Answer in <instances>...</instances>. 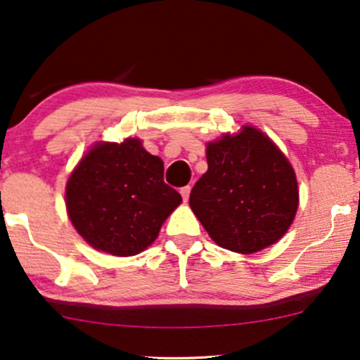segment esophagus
Here are the masks:
<instances>
[{"instance_id":"esophagus-1","label":"esophagus","mask_w":360,"mask_h":360,"mask_svg":"<svg viewBox=\"0 0 360 360\" xmlns=\"http://www.w3.org/2000/svg\"><path fill=\"white\" fill-rule=\"evenodd\" d=\"M190 190H192V188H190V185H187V187H181V188H180V193H181V197H184V200H185V202L188 200V197H190Z\"/></svg>"}]
</instances>
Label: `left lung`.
Instances as JSON below:
<instances>
[{
	"instance_id": "left-lung-1",
	"label": "left lung",
	"mask_w": 360,
	"mask_h": 360,
	"mask_svg": "<svg viewBox=\"0 0 360 360\" xmlns=\"http://www.w3.org/2000/svg\"><path fill=\"white\" fill-rule=\"evenodd\" d=\"M208 170L190 192V207L217 245L254 254L283 237L299 207L295 172L254 127L207 146Z\"/></svg>"
}]
</instances>
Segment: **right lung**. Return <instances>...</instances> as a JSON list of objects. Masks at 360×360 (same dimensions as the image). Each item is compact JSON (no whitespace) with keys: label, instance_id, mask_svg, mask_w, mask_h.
Here are the masks:
<instances>
[{"label":"right lung","instance_id":"1","mask_svg":"<svg viewBox=\"0 0 360 360\" xmlns=\"http://www.w3.org/2000/svg\"><path fill=\"white\" fill-rule=\"evenodd\" d=\"M180 202V193L163 181L162 158L136 139L95 145L66 184L73 227L93 248L118 257L152 245Z\"/></svg>","mask_w":360,"mask_h":360}]
</instances>
